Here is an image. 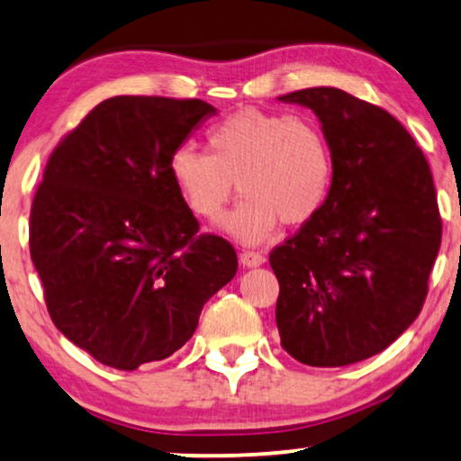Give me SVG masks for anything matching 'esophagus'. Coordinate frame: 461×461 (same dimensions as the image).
<instances>
[{
    "instance_id": "34e87169",
    "label": "esophagus",
    "mask_w": 461,
    "mask_h": 461,
    "mask_svg": "<svg viewBox=\"0 0 461 461\" xmlns=\"http://www.w3.org/2000/svg\"><path fill=\"white\" fill-rule=\"evenodd\" d=\"M240 263H242V267H246V269H252V267L263 265L265 257H263V254H258V252L246 250V252L240 254Z\"/></svg>"
}]
</instances>
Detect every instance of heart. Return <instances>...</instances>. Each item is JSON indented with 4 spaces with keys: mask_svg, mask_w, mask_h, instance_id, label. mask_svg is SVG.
Here are the masks:
<instances>
[{
    "mask_svg": "<svg viewBox=\"0 0 461 461\" xmlns=\"http://www.w3.org/2000/svg\"><path fill=\"white\" fill-rule=\"evenodd\" d=\"M169 176L190 211L212 219L244 198L221 221L242 244H257L277 228L317 215L331 186L333 161L325 136L302 118L242 109L209 132V153L182 144L169 159Z\"/></svg>",
    "mask_w": 461,
    "mask_h": 461,
    "instance_id": "obj_1",
    "label": "heart"
}]
</instances>
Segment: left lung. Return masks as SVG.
<instances>
[{
	"mask_svg": "<svg viewBox=\"0 0 461 461\" xmlns=\"http://www.w3.org/2000/svg\"><path fill=\"white\" fill-rule=\"evenodd\" d=\"M317 115L331 150L329 194L269 254L281 346L308 366L383 352L420 312L441 246L427 157L384 109L331 86L279 97Z\"/></svg>",
	"mask_w": 461,
	"mask_h": 461,
	"instance_id": "obj_1",
	"label": "left lung"
}]
</instances>
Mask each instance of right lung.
I'll return each mask as SVG.
<instances>
[{
    "label": "right lung",
    "mask_w": 461,
    "mask_h": 461,
    "mask_svg": "<svg viewBox=\"0 0 461 461\" xmlns=\"http://www.w3.org/2000/svg\"><path fill=\"white\" fill-rule=\"evenodd\" d=\"M217 109L201 99L112 97L58 144L31 211V257L68 339L118 370L169 358L238 257L198 221L169 159Z\"/></svg>",
    "instance_id": "1"
}]
</instances>
